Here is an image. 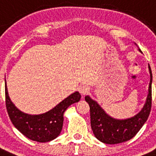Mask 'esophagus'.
I'll return each mask as SVG.
<instances>
[{
  "label": "esophagus",
  "instance_id": "34e87169",
  "mask_svg": "<svg viewBox=\"0 0 156 156\" xmlns=\"http://www.w3.org/2000/svg\"><path fill=\"white\" fill-rule=\"evenodd\" d=\"M78 91H79V93L82 95H86L89 93V91H90V88L86 86H81L78 88Z\"/></svg>",
  "mask_w": 156,
  "mask_h": 156
}]
</instances>
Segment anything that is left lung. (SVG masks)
Masks as SVG:
<instances>
[{
  "label": "left lung",
  "instance_id": "left-lung-1",
  "mask_svg": "<svg viewBox=\"0 0 156 156\" xmlns=\"http://www.w3.org/2000/svg\"><path fill=\"white\" fill-rule=\"evenodd\" d=\"M141 52V51L139 49ZM150 83L148 94L144 105L139 113L125 120L115 119L103 110V108L89 96L85 98L90 105V124L93 133L98 140L108 144H116L125 142L136 135L148 118L151 108V83L152 74L148 64Z\"/></svg>",
  "mask_w": 156,
  "mask_h": 156
}]
</instances>
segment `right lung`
<instances>
[{"mask_svg":"<svg viewBox=\"0 0 156 156\" xmlns=\"http://www.w3.org/2000/svg\"><path fill=\"white\" fill-rule=\"evenodd\" d=\"M80 99L81 94L75 92L45 113L27 114L19 110L12 102L5 80V104L9 118L23 136L37 142H49L58 137L62 129L64 112L72 104L78 102Z\"/></svg>","mask_w":156,"mask_h":156,"instance_id":"1","label":"right lung"}]
</instances>
